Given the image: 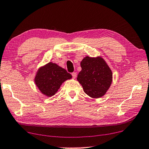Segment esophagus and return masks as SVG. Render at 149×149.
<instances>
[{"label": "esophagus", "mask_w": 149, "mask_h": 149, "mask_svg": "<svg viewBox=\"0 0 149 149\" xmlns=\"http://www.w3.org/2000/svg\"><path fill=\"white\" fill-rule=\"evenodd\" d=\"M77 72H72V78L73 79H75V78L77 77Z\"/></svg>", "instance_id": "esophagus-1"}]
</instances>
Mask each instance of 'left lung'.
<instances>
[{"label":"left lung","instance_id":"left-lung-1","mask_svg":"<svg viewBox=\"0 0 149 149\" xmlns=\"http://www.w3.org/2000/svg\"><path fill=\"white\" fill-rule=\"evenodd\" d=\"M81 71L77 76L84 93L89 97L100 98L111 86L113 74L111 68L101 57L86 56L81 63Z\"/></svg>","mask_w":149,"mask_h":149}]
</instances>
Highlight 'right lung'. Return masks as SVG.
<instances>
[{
	"instance_id": "right-lung-1",
	"label": "right lung",
	"mask_w": 149,
	"mask_h": 149,
	"mask_svg": "<svg viewBox=\"0 0 149 149\" xmlns=\"http://www.w3.org/2000/svg\"><path fill=\"white\" fill-rule=\"evenodd\" d=\"M72 75L55 63H49L38 70L35 84L40 92L47 97L55 94L63 82L70 79Z\"/></svg>"
}]
</instances>
